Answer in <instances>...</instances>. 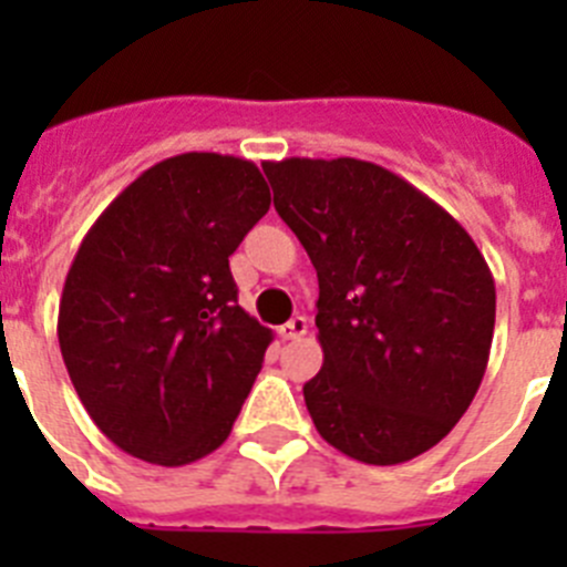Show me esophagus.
<instances>
[{
  "label": "esophagus",
  "instance_id": "34e87169",
  "mask_svg": "<svg viewBox=\"0 0 567 567\" xmlns=\"http://www.w3.org/2000/svg\"><path fill=\"white\" fill-rule=\"evenodd\" d=\"M307 329H309L307 318H303V315H295V318L289 320V323H284L278 332H280V338H284V340H300L303 334H307Z\"/></svg>",
  "mask_w": 567,
  "mask_h": 567
}]
</instances>
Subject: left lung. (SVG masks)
Returning <instances> with one entry per match:
<instances>
[{
    "label": "left lung",
    "instance_id": "left-lung-1",
    "mask_svg": "<svg viewBox=\"0 0 567 567\" xmlns=\"http://www.w3.org/2000/svg\"><path fill=\"white\" fill-rule=\"evenodd\" d=\"M275 209L318 272V434L365 465L429 452L488 365L497 289L474 238L417 187L360 158L264 164Z\"/></svg>",
    "mask_w": 567,
    "mask_h": 567
}]
</instances>
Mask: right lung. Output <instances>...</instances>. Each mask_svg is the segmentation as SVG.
Instances as JSON below:
<instances>
[{
	"mask_svg": "<svg viewBox=\"0 0 567 567\" xmlns=\"http://www.w3.org/2000/svg\"><path fill=\"white\" fill-rule=\"evenodd\" d=\"M269 202L247 158L182 153L144 169L84 235L59 346L93 423L130 457L175 468L233 432L272 329L238 307L229 255Z\"/></svg>",
	"mask_w": 567,
	"mask_h": 567,
	"instance_id": "add662e5",
	"label": "right lung"
}]
</instances>
